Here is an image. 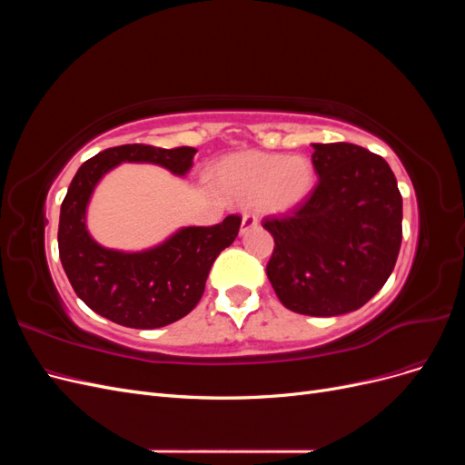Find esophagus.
I'll use <instances>...</instances> for the list:
<instances>
[{
	"label": "esophagus",
	"mask_w": 465,
	"mask_h": 465,
	"mask_svg": "<svg viewBox=\"0 0 465 465\" xmlns=\"http://www.w3.org/2000/svg\"><path fill=\"white\" fill-rule=\"evenodd\" d=\"M258 227V219L254 215H244L242 223H241V234H246L248 231Z\"/></svg>",
	"instance_id": "obj_1"
}]
</instances>
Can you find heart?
I'll return each mask as SVG.
<instances>
[{
	"label": "heart",
	"mask_w": 465,
	"mask_h": 465,
	"mask_svg": "<svg viewBox=\"0 0 465 465\" xmlns=\"http://www.w3.org/2000/svg\"><path fill=\"white\" fill-rule=\"evenodd\" d=\"M217 188L236 203L254 202L267 217L297 211L314 192L316 168L306 157L246 151L231 154L215 173Z\"/></svg>",
	"instance_id": "1"
}]
</instances>
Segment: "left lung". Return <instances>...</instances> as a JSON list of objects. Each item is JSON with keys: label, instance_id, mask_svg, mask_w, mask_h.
<instances>
[{"label": "left lung", "instance_id": "1", "mask_svg": "<svg viewBox=\"0 0 465 465\" xmlns=\"http://www.w3.org/2000/svg\"><path fill=\"white\" fill-rule=\"evenodd\" d=\"M318 184L291 217L265 219L267 279L289 311L340 316L384 287L401 246V193L390 164L353 143H312Z\"/></svg>", "mask_w": 465, "mask_h": 465}]
</instances>
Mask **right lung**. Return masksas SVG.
<instances>
[{
    "mask_svg": "<svg viewBox=\"0 0 465 465\" xmlns=\"http://www.w3.org/2000/svg\"><path fill=\"white\" fill-rule=\"evenodd\" d=\"M198 149L120 145L83 163L60 209L58 246L64 272L91 311L125 328L154 330L184 318L200 302L211 265L234 242L241 217L229 215L215 227H182L143 250L98 244L87 229L93 193L122 163H145L186 176Z\"/></svg>",
    "mask_w": 465,
    "mask_h": 465,
    "instance_id": "1",
    "label": "right lung"
}]
</instances>
